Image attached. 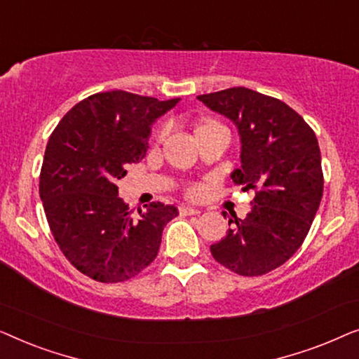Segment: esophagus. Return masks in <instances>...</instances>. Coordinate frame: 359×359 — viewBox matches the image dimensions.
Listing matches in <instances>:
<instances>
[{
	"mask_svg": "<svg viewBox=\"0 0 359 359\" xmlns=\"http://www.w3.org/2000/svg\"><path fill=\"white\" fill-rule=\"evenodd\" d=\"M180 214L181 215H196V214H199V209L191 208V205H181Z\"/></svg>",
	"mask_w": 359,
	"mask_h": 359,
	"instance_id": "obj_1",
	"label": "esophagus"
}]
</instances>
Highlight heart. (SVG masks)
<instances>
[{
    "instance_id": "b5f03b06",
    "label": "heart",
    "mask_w": 359,
    "mask_h": 359,
    "mask_svg": "<svg viewBox=\"0 0 359 359\" xmlns=\"http://www.w3.org/2000/svg\"><path fill=\"white\" fill-rule=\"evenodd\" d=\"M166 132H168V126H161L158 129V137H165ZM188 194L193 196V198H194V196H198L199 194L198 186H191V188L188 189Z\"/></svg>"
}]
</instances>
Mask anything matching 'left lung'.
Masks as SVG:
<instances>
[{"label":"left lung","instance_id":"obj_1","mask_svg":"<svg viewBox=\"0 0 359 359\" xmlns=\"http://www.w3.org/2000/svg\"><path fill=\"white\" fill-rule=\"evenodd\" d=\"M198 100L237 126L242 166L233 170L232 180L257 193L247 217L230 219L233 225L210 245V253L240 276H262L297 252L320 205L317 137L286 102L248 88H229Z\"/></svg>","mask_w":359,"mask_h":359}]
</instances>
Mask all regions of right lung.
<instances>
[{
	"instance_id": "add662e5",
	"label": "right lung",
	"mask_w": 359,
	"mask_h": 359,
	"mask_svg": "<svg viewBox=\"0 0 359 359\" xmlns=\"http://www.w3.org/2000/svg\"><path fill=\"white\" fill-rule=\"evenodd\" d=\"M178 101L96 93L73 106L48 139L39 178L48 227L68 262L95 281L137 276L156 258L163 227L178 215L161 203L134 215L116 184L145 156L151 124Z\"/></svg>"
}]
</instances>
